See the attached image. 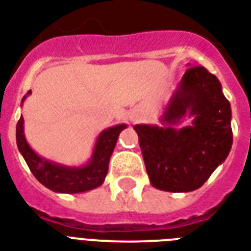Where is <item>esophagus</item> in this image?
Returning a JSON list of instances; mask_svg holds the SVG:
<instances>
[{
	"mask_svg": "<svg viewBox=\"0 0 251 251\" xmlns=\"http://www.w3.org/2000/svg\"><path fill=\"white\" fill-rule=\"evenodd\" d=\"M131 121H133V122H134V121H137V117H135V116L131 117Z\"/></svg>",
	"mask_w": 251,
	"mask_h": 251,
	"instance_id": "esophagus-1",
	"label": "esophagus"
}]
</instances>
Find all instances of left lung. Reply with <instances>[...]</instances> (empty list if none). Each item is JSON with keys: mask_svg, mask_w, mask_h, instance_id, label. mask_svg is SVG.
I'll use <instances>...</instances> for the list:
<instances>
[{"mask_svg": "<svg viewBox=\"0 0 251 251\" xmlns=\"http://www.w3.org/2000/svg\"><path fill=\"white\" fill-rule=\"evenodd\" d=\"M186 116L192 126L179 129ZM162 125H135L150 183L163 192L197 190L229 155L231 107L214 74L192 66L161 117Z\"/></svg>", "mask_w": 251, "mask_h": 251, "instance_id": "1", "label": "left lung"}]
</instances>
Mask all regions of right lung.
<instances>
[{
    "instance_id": "1",
    "label": "right lung",
    "mask_w": 251,
    "mask_h": 251,
    "mask_svg": "<svg viewBox=\"0 0 251 251\" xmlns=\"http://www.w3.org/2000/svg\"><path fill=\"white\" fill-rule=\"evenodd\" d=\"M31 93L27 92L22 98V103ZM21 103V105H22ZM126 127V124L111 126L102 130L98 135L93 154L86 165L82 166H66L59 163L51 162L49 159L42 158L41 155L31 149L25 138L24 133V117L21 116L16 129L17 146L33 176L44 186L55 193L75 194L93 190L101 186L109 169L111 153L116 148L118 135Z\"/></svg>"
}]
</instances>
